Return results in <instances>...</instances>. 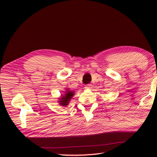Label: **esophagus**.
I'll use <instances>...</instances> for the list:
<instances>
[{
  "label": "esophagus",
  "instance_id": "obj_1",
  "mask_svg": "<svg viewBox=\"0 0 157 157\" xmlns=\"http://www.w3.org/2000/svg\"><path fill=\"white\" fill-rule=\"evenodd\" d=\"M92 84H87L86 86H85V88L86 89H90L92 88Z\"/></svg>",
  "mask_w": 157,
  "mask_h": 157
}]
</instances>
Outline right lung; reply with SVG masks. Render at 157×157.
I'll use <instances>...</instances> for the list:
<instances>
[{
    "label": "right lung",
    "mask_w": 157,
    "mask_h": 157,
    "mask_svg": "<svg viewBox=\"0 0 157 157\" xmlns=\"http://www.w3.org/2000/svg\"><path fill=\"white\" fill-rule=\"evenodd\" d=\"M74 95V92L73 91L67 90L66 94L65 96H63V97L60 98V105L62 106H67L70 100L72 98V96Z\"/></svg>",
    "instance_id": "add662e5"
}]
</instances>
